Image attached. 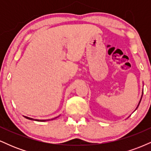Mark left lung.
<instances>
[{"label":"left lung","mask_w":151,"mask_h":151,"mask_svg":"<svg viewBox=\"0 0 151 151\" xmlns=\"http://www.w3.org/2000/svg\"><path fill=\"white\" fill-rule=\"evenodd\" d=\"M142 96H143V95H142ZM141 99H142V96H141V100H140V101H139V103H138V106H137V108H138V106H139V104L140 103H141ZM136 108V109H137Z\"/></svg>","instance_id":"obj_1"}]
</instances>
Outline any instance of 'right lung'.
<instances>
[{"label": "right lung", "mask_w": 151, "mask_h": 151, "mask_svg": "<svg viewBox=\"0 0 151 151\" xmlns=\"http://www.w3.org/2000/svg\"><path fill=\"white\" fill-rule=\"evenodd\" d=\"M25 118L27 119H30V120H34V121H48V120H38V119H32V118H30V117H27V116H25ZM58 118V117H56ZM56 118H55V119H56ZM52 119H51V120H52Z\"/></svg>", "instance_id": "right-lung-1"}]
</instances>
